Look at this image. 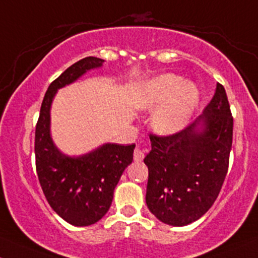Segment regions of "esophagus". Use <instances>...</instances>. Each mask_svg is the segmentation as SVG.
Instances as JSON below:
<instances>
[{
    "label": "esophagus",
    "instance_id": "1",
    "mask_svg": "<svg viewBox=\"0 0 258 258\" xmlns=\"http://www.w3.org/2000/svg\"><path fill=\"white\" fill-rule=\"evenodd\" d=\"M143 158H144L143 151H141L140 148H136L134 152V159L136 161H141V160H143Z\"/></svg>",
    "mask_w": 258,
    "mask_h": 258
}]
</instances>
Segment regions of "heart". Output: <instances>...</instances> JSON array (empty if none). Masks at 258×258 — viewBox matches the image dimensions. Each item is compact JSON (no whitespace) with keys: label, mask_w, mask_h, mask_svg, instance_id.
<instances>
[{"label":"heart","mask_w":258,"mask_h":258,"mask_svg":"<svg viewBox=\"0 0 258 258\" xmlns=\"http://www.w3.org/2000/svg\"><path fill=\"white\" fill-rule=\"evenodd\" d=\"M200 100L196 86L185 83L172 73L161 75L147 82L137 95L136 104L141 110L152 111V127L159 135H174L181 131L194 115Z\"/></svg>","instance_id":"b5f03b06"}]
</instances>
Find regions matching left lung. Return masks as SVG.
Returning <instances> with one entry per match:
<instances>
[{
  "label": "left lung",
  "mask_w": 258,
  "mask_h": 258,
  "mask_svg": "<svg viewBox=\"0 0 258 258\" xmlns=\"http://www.w3.org/2000/svg\"><path fill=\"white\" fill-rule=\"evenodd\" d=\"M233 124L225 89L218 83L194 123L170 136L149 135L146 202L160 222L187 225L213 206L228 172Z\"/></svg>",
  "instance_id": "obj_1"
}]
</instances>
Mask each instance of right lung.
<instances>
[{
    "instance_id": "obj_1",
    "label": "right lung",
    "mask_w": 258,
    "mask_h": 258,
    "mask_svg": "<svg viewBox=\"0 0 258 258\" xmlns=\"http://www.w3.org/2000/svg\"><path fill=\"white\" fill-rule=\"evenodd\" d=\"M103 62L93 56L82 58L56 78L45 93L35 127V165L42 192L51 208L76 226L92 225L105 216L121 175L134 160L136 144L106 143L81 157H67L51 138L50 107L57 89Z\"/></svg>"
}]
</instances>
